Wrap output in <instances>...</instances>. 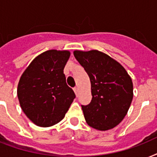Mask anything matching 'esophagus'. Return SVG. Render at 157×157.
Returning a JSON list of instances; mask_svg holds the SVG:
<instances>
[{"label":"esophagus","instance_id":"esophagus-1","mask_svg":"<svg viewBox=\"0 0 157 157\" xmlns=\"http://www.w3.org/2000/svg\"><path fill=\"white\" fill-rule=\"evenodd\" d=\"M73 90H74V92H75V94H76V95H77V94H78V92H79L78 88H77V87H75V88L73 89Z\"/></svg>","mask_w":157,"mask_h":157}]
</instances>
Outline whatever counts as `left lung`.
Masks as SVG:
<instances>
[{
	"label": "left lung",
	"mask_w": 157,
	"mask_h": 157,
	"mask_svg": "<svg viewBox=\"0 0 157 157\" xmlns=\"http://www.w3.org/2000/svg\"><path fill=\"white\" fill-rule=\"evenodd\" d=\"M73 54L90 80L92 100L81 106L87 124L101 131L115 128L126 116L131 104V77L121 64L105 53L75 50Z\"/></svg>",
	"instance_id": "obj_1"
}]
</instances>
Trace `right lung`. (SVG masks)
I'll return each mask as SVG.
<instances>
[{"mask_svg":"<svg viewBox=\"0 0 157 157\" xmlns=\"http://www.w3.org/2000/svg\"><path fill=\"white\" fill-rule=\"evenodd\" d=\"M68 50H47L36 56L18 81L19 104L36 125L50 127L61 121L76 95L66 83L64 67Z\"/></svg>","mask_w":157,"mask_h":157,"instance_id":"add662e5","label":"right lung"}]
</instances>
